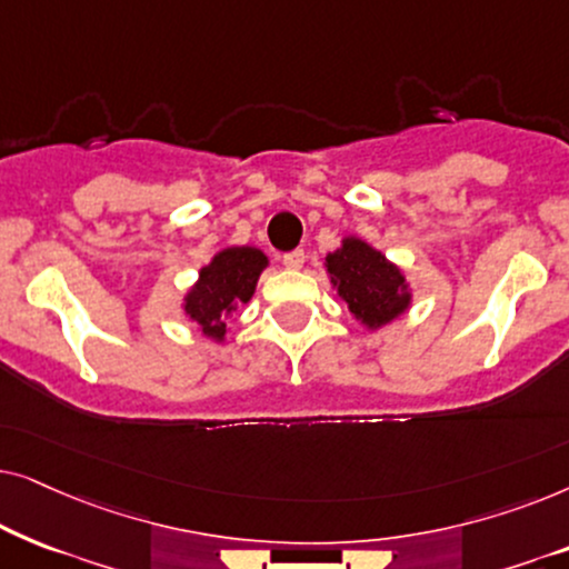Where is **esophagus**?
Listing matches in <instances>:
<instances>
[{"mask_svg": "<svg viewBox=\"0 0 569 569\" xmlns=\"http://www.w3.org/2000/svg\"><path fill=\"white\" fill-rule=\"evenodd\" d=\"M282 263L287 269H302V263H306V251L302 248H298V251H290L282 256Z\"/></svg>", "mask_w": 569, "mask_h": 569, "instance_id": "1", "label": "esophagus"}]
</instances>
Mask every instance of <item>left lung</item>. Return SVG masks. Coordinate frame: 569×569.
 Instances as JSON below:
<instances>
[{
    "label": "left lung",
    "mask_w": 569,
    "mask_h": 569,
    "mask_svg": "<svg viewBox=\"0 0 569 569\" xmlns=\"http://www.w3.org/2000/svg\"><path fill=\"white\" fill-rule=\"evenodd\" d=\"M326 271L339 298L368 329L391 323L411 306V292L401 269L360 238H345L341 248L326 256Z\"/></svg>",
    "instance_id": "8db88e82"
}]
</instances>
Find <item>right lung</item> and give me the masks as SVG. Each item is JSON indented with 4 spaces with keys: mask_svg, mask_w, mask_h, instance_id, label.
<instances>
[{
    "mask_svg": "<svg viewBox=\"0 0 569 569\" xmlns=\"http://www.w3.org/2000/svg\"><path fill=\"white\" fill-rule=\"evenodd\" d=\"M267 263V256L253 246L222 248L199 271V282L186 292V316L199 323L204 337L222 341L224 331H228V316L240 302L253 298L256 282H259Z\"/></svg>",
    "mask_w": 569,
    "mask_h": 569,
    "instance_id": "obj_1",
    "label": "right lung"
}]
</instances>
